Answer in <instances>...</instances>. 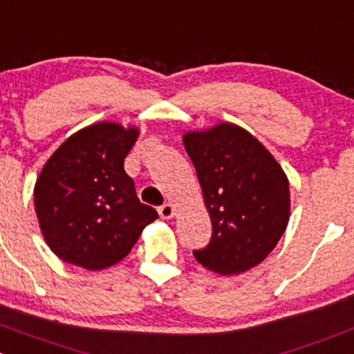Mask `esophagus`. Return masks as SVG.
Wrapping results in <instances>:
<instances>
[{"label":"esophagus","mask_w":354,"mask_h":354,"mask_svg":"<svg viewBox=\"0 0 354 354\" xmlns=\"http://www.w3.org/2000/svg\"><path fill=\"white\" fill-rule=\"evenodd\" d=\"M174 204H171V203H167V204H164V206H160L158 207V214H160V218L162 220H171V218L174 216Z\"/></svg>","instance_id":"obj_1"}]
</instances>
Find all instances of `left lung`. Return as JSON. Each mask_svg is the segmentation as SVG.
I'll list each match as a JSON object with an SVG mask.
<instances>
[{
  "mask_svg": "<svg viewBox=\"0 0 354 354\" xmlns=\"http://www.w3.org/2000/svg\"><path fill=\"white\" fill-rule=\"evenodd\" d=\"M183 145L213 225L209 244L194 257L222 276L259 266L290 220V183L283 167L253 134L230 122L185 132Z\"/></svg>",
  "mask_w": 354,
  "mask_h": 354,
  "instance_id": "8db88e82",
  "label": "left lung"
}]
</instances>
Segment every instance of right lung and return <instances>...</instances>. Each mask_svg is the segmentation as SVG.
Wrapping results in <instances>:
<instances>
[{
  "label": "right lung",
  "mask_w": 354,
  "mask_h": 354,
  "mask_svg": "<svg viewBox=\"0 0 354 354\" xmlns=\"http://www.w3.org/2000/svg\"><path fill=\"white\" fill-rule=\"evenodd\" d=\"M140 136L134 125L97 122L68 138L35 183V211L45 243L87 270L115 266L158 218L141 204L124 158Z\"/></svg>",
  "instance_id": "obj_1"
}]
</instances>
